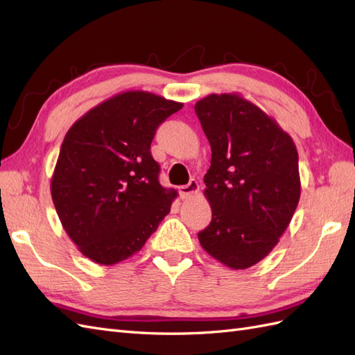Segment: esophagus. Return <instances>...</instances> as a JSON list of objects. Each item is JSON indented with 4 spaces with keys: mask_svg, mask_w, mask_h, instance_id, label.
I'll return each instance as SVG.
<instances>
[{
    "mask_svg": "<svg viewBox=\"0 0 355 355\" xmlns=\"http://www.w3.org/2000/svg\"><path fill=\"white\" fill-rule=\"evenodd\" d=\"M198 191H199V184H198V180H196V179H191L187 185H182L179 188L180 198H182V199L190 198V196L196 194Z\"/></svg>",
    "mask_w": 355,
    "mask_h": 355,
    "instance_id": "1",
    "label": "esophagus"
}]
</instances>
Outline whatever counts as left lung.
Wrapping results in <instances>:
<instances>
[{"label":"left lung","mask_w":355,"mask_h":355,"mask_svg":"<svg viewBox=\"0 0 355 355\" xmlns=\"http://www.w3.org/2000/svg\"><path fill=\"white\" fill-rule=\"evenodd\" d=\"M211 146L203 178L212 220L198 234L217 261L241 270L277 246L301 198L297 150L275 118L239 92L194 106Z\"/></svg>","instance_id":"obj_1"}]
</instances>
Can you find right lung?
<instances>
[{"label":"right lung","instance_id":"obj_1","mask_svg":"<svg viewBox=\"0 0 355 355\" xmlns=\"http://www.w3.org/2000/svg\"><path fill=\"white\" fill-rule=\"evenodd\" d=\"M184 103L124 91L71 125L51 176V199L68 237L101 266L137 254L178 198L164 188L150 144Z\"/></svg>","mask_w":355,"mask_h":355}]
</instances>
